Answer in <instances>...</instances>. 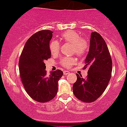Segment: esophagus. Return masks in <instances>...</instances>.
I'll list each match as a JSON object with an SVG mask.
<instances>
[{"label":"esophagus","mask_w":127,"mask_h":127,"mask_svg":"<svg viewBox=\"0 0 127 127\" xmlns=\"http://www.w3.org/2000/svg\"><path fill=\"white\" fill-rule=\"evenodd\" d=\"M70 72L67 71V70H65V71H64V75H67V74H69Z\"/></svg>","instance_id":"1"}]
</instances>
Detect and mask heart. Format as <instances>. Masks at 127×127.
<instances>
[{
	"label": "heart",
	"mask_w": 127,
	"mask_h": 127,
	"mask_svg": "<svg viewBox=\"0 0 127 127\" xmlns=\"http://www.w3.org/2000/svg\"><path fill=\"white\" fill-rule=\"evenodd\" d=\"M61 39L64 42L72 45V53L76 54L78 57H82L88 53L89 48L88 41L81 37L78 32L72 30H68L63 32L61 35ZM50 50L53 55L59 54L60 52V45L57 40L52 41L50 43ZM77 59L75 57H65L61 59L60 64L66 68H70L75 64Z\"/></svg>",
	"instance_id": "1"
}]
</instances>
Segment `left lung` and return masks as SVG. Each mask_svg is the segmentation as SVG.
I'll return each mask as SVG.
<instances>
[{
    "label": "left lung",
    "mask_w": 127,
    "mask_h": 127,
    "mask_svg": "<svg viewBox=\"0 0 127 127\" xmlns=\"http://www.w3.org/2000/svg\"><path fill=\"white\" fill-rule=\"evenodd\" d=\"M84 69L88 68L86 79L77 74L73 93L84 103L96 101L104 93L111 77L112 60L105 41L97 32L91 35L90 47Z\"/></svg>",
    "instance_id": "left-lung-1"
}]
</instances>
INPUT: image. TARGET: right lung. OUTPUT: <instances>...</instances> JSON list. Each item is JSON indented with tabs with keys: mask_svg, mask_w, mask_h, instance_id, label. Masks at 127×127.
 I'll use <instances>...</instances> for the list:
<instances>
[{
	"mask_svg": "<svg viewBox=\"0 0 127 127\" xmlns=\"http://www.w3.org/2000/svg\"><path fill=\"white\" fill-rule=\"evenodd\" d=\"M53 32L41 30L32 34L25 43L19 61L20 76L28 95L36 101L45 103L57 94L58 81L63 72L57 70L48 75L44 62L51 57L50 41Z\"/></svg>",
	"mask_w": 127,
	"mask_h": 127,
	"instance_id": "1",
	"label": "right lung"
}]
</instances>
